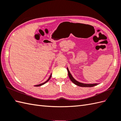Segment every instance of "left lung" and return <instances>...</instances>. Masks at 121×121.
Masks as SVG:
<instances>
[{
	"label": "left lung",
	"instance_id": "1",
	"mask_svg": "<svg viewBox=\"0 0 121 121\" xmlns=\"http://www.w3.org/2000/svg\"><path fill=\"white\" fill-rule=\"evenodd\" d=\"M67 72H68V75H69V78L70 80H71L73 82L74 84H75L76 85H77L78 86H81V87H92L94 86H96L98 85V83H91V84H86V83H81L80 82H78V81L76 80L73 77L72 75L70 73V72L69 71V70L68 68L67 67Z\"/></svg>",
	"mask_w": 121,
	"mask_h": 121
}]
</instances>
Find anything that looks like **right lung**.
I'll return each mask as SVG.
<instances>
[{
    "label": "right lung",
    "instance_id": "obj_1",
    "mask_svg": "<svg viewBox=\"0 0 121 121\" xmlns=\"http://www.w3.org/2000/svg\"><path fill=\"white\" fill-rule=\"evenodd\" d=\"M51 76H52V74L51 75H50V77H49V78H48V79L46 81H45V82H43V83H41V84H40V85H35V86H42V85H44V84L45 83H46L47 82V81H48L49 80V79H50V78H51Z\"/></svg>",
    "mask_w": 121,
    "mask_h": 121
}]
</instances>
